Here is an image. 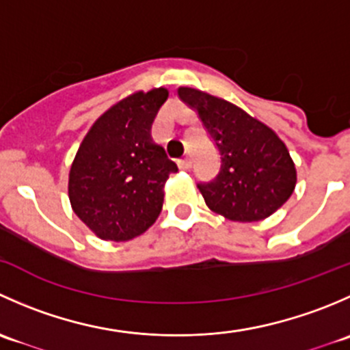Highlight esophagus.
<instances>
[{
  "label": "esophagus",
  "mask_w": 350,
  "mask_h": 350,
  "mask_svg": "<svg viewBox=\"0 0 350 350\" xmlns=\"http://www.w3.org/2000/svg\"><path fill=\"white\" fill-rule=\"evenodd\" d=\"M178 165H179V169H183V171H189V169H191V165H193V162H191V159L185 157V159H181V161L178 162Z\"/></svg>",
  "instance_id": "esophagus-1"
}]
</instances>
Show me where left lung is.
I'll return each instance as SVG.
<instances>
[{
    "mask_svg": "<svg viewBox=\"0 0 350 350\" xmlns=\"http://www.w3.org/2000/svg\"><path fill=\"white\" fill-rule=\"evenodd\" d=\"M178 96L200 116L220 154V171L198 189L211 211L232 221H259L295 191L296 169L284 142L242 108L193 88Z\"/></svg>",
    "mask_w": 350,
    "mask_h": 350,
    "instance_id": "left-lung-1",
    "label": "left lung"
}]
</instances>
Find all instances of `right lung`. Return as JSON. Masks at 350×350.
<instances>
[{
    "label": "right lung",
    "mask_w": 350,
    "mask_h": 350,
    "mask_svg": "<svg viewBox=\"0 0 350 350\" xmlns=\"http://www.w3.org/2000/svg\"><path fill=\"white\" fill-rule=\"evenodd\" d=\"M164 88L137 91L107 109L81 142L69 171L74 213L103 241L125 242L157 220L164 183L178 165L152 140Z\"/></svg>",
    "instance_id": "add662e5"
}]
</instances>
